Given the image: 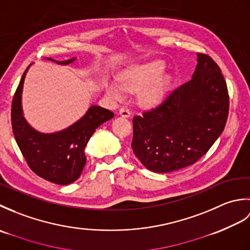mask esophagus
Listing matches in <instances>:
<instances>
[{"label":"esophagus","mask_w":250,"mask_h":250,"mask_svg":"<svg viewBox=\"0 0 250 250\" xmlns=\"http://www.w3.org/2000/svg\"><path fill=\"white\" fill-rule=\"evenodd\" d=\"M119 115L121 117H125V118H129V117L131 116V111L126 108H121L119 110Z\"/></svg>","instance_id":"34e87169"}]
</instances>
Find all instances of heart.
<instances>
[{"label":"heart","instance_id":"1","mask_svg":"<svg viewBox=\"0 0 250 250\" xmlns=\"http://www.w3.org/2000/svg\"><path fill=\"white\" fill-rule=\"evenodd\" d=\"M164 63L160 60L132 65L118 75V82L107 81L105 91L114 101H122L125 91L139 93V103L144 107H153L161 102L169 86L171 77L162 73Z\"/></svg>","mask_w":250,"mask_h":250}]
</instances>
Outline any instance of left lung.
<instances>
[{
  "instance_id": "obj_1",
  "label": "left lung",
  "mask_w": 250,
  "mask_h": 250,
  "mask_svg": "<svg viewBox=\"0 0 250 250\" xmlns=\"http://www.w3.org/2000/svg\"><path fill=\"white\" fill-rule=\"evenodd\" d=\"M229 93L219 66L198 54L192 78L164 102L133 118L134 155L146 168L169 173L195 163L225 129Z\"/></svg>"
}]
</instances>
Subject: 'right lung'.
Instances as JSON below:
<instances>
[{
	"label": "right lung",
	"instance_id": "right-lung-1",
	"mask_svg": "<svg viewBox=\"0 0 250 250\" xmlns=\"http://www.w3.org/2000/svg\"><path fill=\"white\" fill-rule=\"evenodd\" d=\"M55 61L58 64L67 65L76 60L72 58L65 61ZM24 71L16 90L12 103V126L19 149L36 175L58 185H68L81 176L86 164L84 148L95 129L111 119L114 113L98 105L90 106L87 113L75 124L55 133H42L26 122L21 105L25 74Z\"/></svg>",
	"mask_w": 250,
	"mask_h": 250
}]
</instances>
